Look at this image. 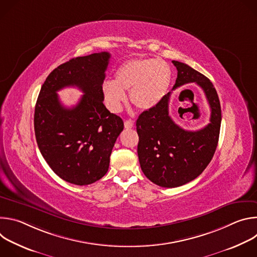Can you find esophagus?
I'll return each mask as SVG.
<instances>
[{
	"instance_id": "esophagus-1",
	"label": "esophagus",
	"mask_w": 257,
	"mask_h": 257,
	"mask_svg": "<svg viewBox=\"0 0 257 257\" xmlns=\"http://www.w3.org/2000/svg\"><path fill=\"white\" fill-rule=\"evenodd\" d=\"M124 126H125L126 129H131V128H133V126H134V122L131 121V120H126V121L124 122Z\"/></svg>"
}]
</instances>
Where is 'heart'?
Returning <instances> with one entry per match:
<instances>
[{"label":"heart","mask_w":257,"mask_h":257,"mask_svg":"<svg viewBox=\"0 0 257 257\" xmlns=\"http://www.w3.org/2000/svg\"><path fill=\"white\" fill-rule=\"evenodd\" d=\"M114 77V81L106 80L101 85L106 106L112 112H119L126 102L124 91H129L131 103L142 111H148L167 95L172 71L163 60L135 59L120 65Z\"/></svg>","instance_id":"obj_1"}]
</instances>
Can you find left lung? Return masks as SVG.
<instances>
[{
	"mask_svg": "<svg viewBox=\"0 0 257 257\" xmlns=\"http://www.w3.org/2000/svg\"><path fill=\"white\" fill-rule=\"evenodd\" d=\"M172 62L178 71L173 90L195 82L206 96L210 118L200 130L181 128L169 115L171 92L138 117L137 154L141 170L155 184L166 188L184 185L204 171L216 150L222 122L221 103L210 80L187 64Z\"/></svg>",
	"mask_w": 257,
	"mask_h": 257,
	"instance_id": "1",
	"label": "left lung"
}]
</instances>
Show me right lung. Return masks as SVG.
I'll return each mask as SVG.
<instances>
[{"label":"right lung","instance_id":"add662e5","mask_svg":"<svg viewBox=\"0 0 257 257\" xmlns=\"http://www.w3.org/2000/svg\"><path fill=\"white\" fill-rule=\"evenodd\" d=\"M111 55L107 52L77 57L53 70L43 84L34 111L39 149L61 179L88 185L102 178L123 120L103 104L101 85ZM76 86L85 94L72 108L64 107L56 91Z\"/></svg>","mask_w":257,"mask_h":257}]
</instances>
